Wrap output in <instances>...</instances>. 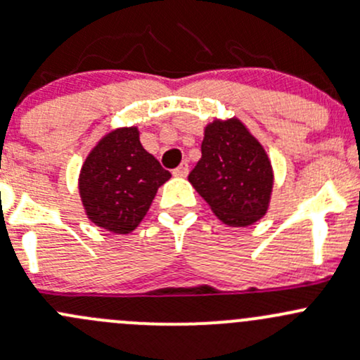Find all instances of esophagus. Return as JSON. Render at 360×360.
Returning a JSON list of instances; mask_svg holds the SVG:
<instances>
[{
	"instance_id": "obj_1",
	"label": "esophagus",
	"mask_w": 360,
	"mask_h": 360,
	"mask_svg": "<svg viewBox=\"0 0 360 360\" xmlns=\"http://www.w3.org/2000/svg\"><path fill=\"white\" fill-rule=\"evenodd\" d=\"M188 170H190V165H188V162H183V164H181L176 170H174L172 174L176 177H186L188 176Z\"/></svg>"
}]
</instances>
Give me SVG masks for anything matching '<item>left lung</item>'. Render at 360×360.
Masks as SVG:
<instances>
[{
  "instance_id": "obj_1",
  "label": "left lung",
  "mask_w": 360,
  "mask_h": 360,
  "mask_svg": "<svg viewBox=\"0 0 360 360\" xmlns=\"http://www.w3.org/2000/svg\"><path fill=\"white\" fill-rule=\"evenodd\" d=\"M188 181L224 224L247 228L269 210L274 170L259 139L231 117L207 124L202 158Z\"/></svg>"
}]
</instances>
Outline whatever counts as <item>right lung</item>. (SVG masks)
<instances>
[{"label": "right lung", "instance_id": "1", "mask_svg": "<svg viewBox=\"0 0 360 360\" xmlns=\"http://www.w3.org/2000/svg\"><path fill=\"white\" fill-rule=\"evenodd\" d=\"M169 179V170L143 148L138 127H117L86 157L79 174V196L94 226L129 234Z\"/></svg>", "mask_w": 360, "mask_h": 360}]
</instances>
